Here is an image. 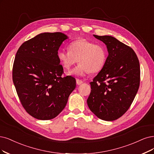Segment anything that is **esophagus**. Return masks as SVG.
Segmentation results:
<instances>
[{"label": "esophagus", "mask_w": 154, "mask_h": 154, "mask_svg": "<svg viewBox=\"0 0 154 154\" xmlns=\"http://www.w3.org/2000/svg\"><path fill=\"white\" fill-rule=\"evenodd\" d=\"M76 83L77 85H81V84L83 83V82H82V81L79 80V79H76Z\"/></svg>", "instance_id": "esophagus-1"}]
</instances>
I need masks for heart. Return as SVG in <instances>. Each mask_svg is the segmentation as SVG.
Segmentation results:
<instances>
[{
  "instance_id": "1",
  "label": "heart",
  "mask_w": 154,
  "mask_h": 154,
  "mask_svg": "<svg viewBox=\"0 0 154 154\" xmlns=\"http://www.w3.org/2000/svg\"><path fill=\"white\" fill-rule=\"evenodd\" d=\"M57 57L60 64L68 70L78 61L79 64L70 74L84 76L89 72L95 73L103 69L107 58V52L103 45L86 39H79L70 44L69 51L59 50Z\"/></svg>"
}]
</instances>
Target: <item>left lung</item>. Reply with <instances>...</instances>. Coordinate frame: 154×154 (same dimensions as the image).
Segmentation results:
<instances>
[{
  "label": "left lung",
  "mask_w": 154,
  "mask_h": 154,
  "mask_svg": "<svg viewBox=\"0 0 154 154\" xmlns=\"http://www.w3.org/2000/svg\"><path fill=\"white\" fill-rule=\"evenodd\" d=\"M106 45L104 67L91 82L88 105L103 121H112L129 109L140 86V67L133 49L110 35H93Z\"/></svg>",
  "instance_id": "left-lung-1"
}]
</instances>
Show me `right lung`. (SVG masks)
<instances>
[{
    "label": "right lung",
    "mask_w": 154,
    "mask_h": 154,
    "mask_svg": "<svg viewBox=\"0 0 154 154\" xmlns=\"http://www.w3.org/2000/svg\"><path fill=\"white\" fill-rule=\"evenodd\" d=\"M68 38L61 32L40 33L23 43L16 53L13 81L17 94L26 112L39 120L58 116L76 87L75 78L61 77L63 68L57 57Z\"/></svg>",
    "instance_id": "obj_1"
}]
</instances>
